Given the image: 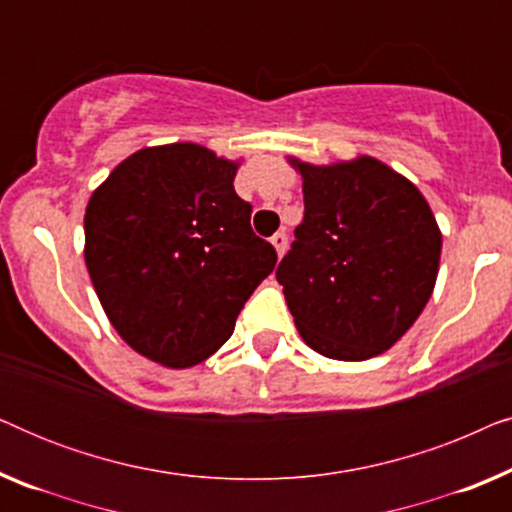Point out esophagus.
<instances>
[{"mask_svg":"<svg viewBox=\"0 0 512 512\" xmlns=\"http://www.w3.org/2000/svg\"><path fill=\"white\" fill-rule=\"evenodd\" d=\"M270 242H272V247L277 249V256H284L286 247H289V237H286V233H275L270 237Z\"/></svg>","mask_w":512,"mask_h":512,"instance_id":"esophagus-1","label":"esophagus"}]
</instances>
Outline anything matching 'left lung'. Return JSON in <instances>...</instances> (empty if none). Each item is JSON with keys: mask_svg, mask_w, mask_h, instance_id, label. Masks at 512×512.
Masks as SVG:
<instances>
[{"mask_svg": "<svg viewBox=\"0 0 512 512\" xmlns=\"http://www.w3.org/2000/svg\"><path fill=\"white\" fill-rule=\"evenodd\" d=\"M291 165L303 177L305 214L275 275L300 335L338 361L387 352L436 284L443 237L429 202L368 156Z\"/></svg>", "mask_w": 512, "mask_h": 512, "instance_id": "1", "label": "left lung"}]
</instances>
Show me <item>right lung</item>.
<instances>
[{"instance_id":"right-lung-1","label":"right lung","mask_w":512,"mask_h":512,"mask_svg":"<svg viewBox=\"0 0 512 512\" xmlns=\"http://www.w3.org/2000/svg\"><path fill=\"white\" fill-rule=\"evenodd\" d=\"M237 165L198 144L132 153L88 202L86 265L118 335L146 359L188 368L230 335L277 251L251 230Z\"/></svg>"}]
</instances>
